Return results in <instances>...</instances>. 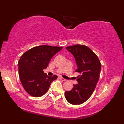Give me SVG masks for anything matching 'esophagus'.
I'll list each match as a JSON object with an SVG mask.
<instances>
[{"label":"esophagus","mask_w":124,"mask_h":124,"mask_svg":"<svg viewBox=\"0 0 124 124\" xmlns=\"http://www.w3.org/2000/svg\"><path fill=\"white\" fill-rule=\"evenodd\" d=\"M60 79H61V80H63V81H65V80H66V79H64V78H63V77H60Z\"/></svg>","instance_id":"34e87169"}]
</instances>
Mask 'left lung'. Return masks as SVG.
Instances as JSON below:
<instances>
[{
    "instance_id": "8db88e82",
    "label": "left lung",
    "mask_w": 124,
    "mask_h": 124,
    "mask_svg": "<svg viewBox=\"0 0 124 124\" xmlns=\"http://www.w3.org/2000/svg\"><path fill=\"white\" fill-rule=\"evenodd\" d=\"M75 58L80 76L77 77L78 84L70 91L65 92V98L71 104L79 105L87 101L93 94L99 78L101 63L94 53L87 46L76 45L66 47Z\"/></svg>"
}]
</instances>
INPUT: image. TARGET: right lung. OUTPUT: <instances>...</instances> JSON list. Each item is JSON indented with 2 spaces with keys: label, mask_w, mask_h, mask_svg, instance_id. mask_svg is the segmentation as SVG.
<instances>
[{
  "label": "right lung",
  "mask_w": 124,
  "mask_h": 124,
  "mask_svg": "<svg viewBox=\"0 0 124 124\" xmlns=\"http://www.w3.org/2000/svg\"><path fill=\"white\" fill-rule=\"evenodd\" d=\"M63 47L42 45L34 47L25 52L18 62L20 79L27 93L40 97L46 93L52 82L57 78L48 76L43 72L52 57Z\"/></svg>",
  "instance_id": "obj_1"
}]
</instances>
